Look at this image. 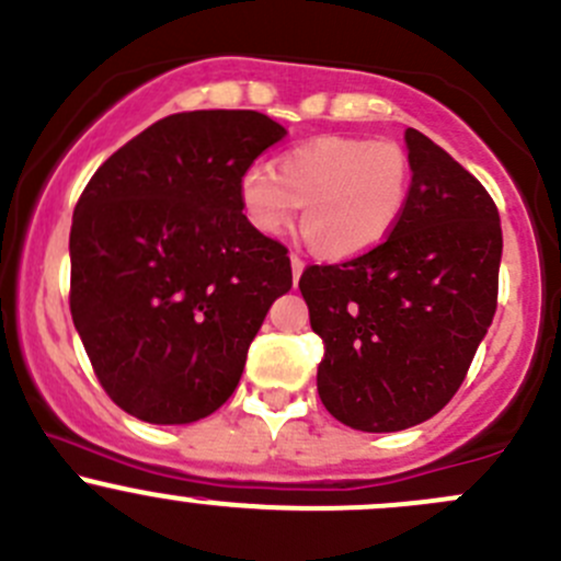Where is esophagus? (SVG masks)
I'll return each mask as SVG.
<instances>
[{
  "mask_svg": "<svg viewBox=\"0 0 561 561\" xmlns=\"http://www.w3.org/2000/svg\"><path fill=\"white\" fill-rule=\"evenodd\" d=\"M290 268H293V282L298 285V279H301V274H304V260L298 257V254H293L290 257Z\"/></svg>",
  "mask_w": 561,
  "mask_h": 561,
  "instance_id": "esophagus-1",
  "label": "esophagus"
}]
</instances>
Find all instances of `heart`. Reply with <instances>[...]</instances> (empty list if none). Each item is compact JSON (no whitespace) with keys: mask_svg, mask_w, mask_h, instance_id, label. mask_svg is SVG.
<instances>
[{"mask_svg":"<svg viewBox=\"0 0 561 561\" xmlns=\"http://www.w3.org/2000/svg\"><path fill=\"white\" fill-rule=\"evenodd\" d=\"M412 165L396 140H309L268 165H249L239 184L254 230L282 236L301 211V233L322 257L353 260L386 244L410 203Z\"/></svg>","mask_w":561,"mask_h":561,"instance_id":"b5f03b06","label":"heart"}]
</instances>
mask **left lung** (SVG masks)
<instances>
[{
	"label": "left lung",
	"mask_w": 561,
	"mask_h": 561,
	"mask_svg": "<svg viewBox=\"0 0 561 561\" xmlns=\"http://www.w3.org/2000/svg\"><path fill=\"white\" fill-rule=\"evenodd\" d=\"M407 211L386 244L309 265L301 296L325 344L317 393L358 432H401L437 415L467 377L496 312L502 228L472 173L417 129Z\"/></svg>",
	"instance_id": "left-lung-1"
}]
</instances>
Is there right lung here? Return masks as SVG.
I'll return each mask as SVG.
<instances>
[{"mask_svg":"<svg viewBox=\"0 0 561 561\" xmlns=\"http://www.w3.org/2000/svg\"><path fill=\"white\" fill-rule=\"evenodd\" d=\"M287 129L257 111L173 113L111 154L70 230V312L105 393L181 426L233 396L287 249L244 217L241 175Z\"/></svg>","mask_w":561,"mask_h":561,"instance_id":"add662e5","label":"right lung"}]
</instances>
